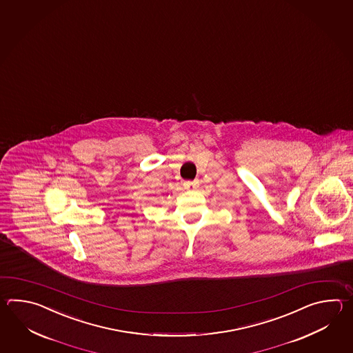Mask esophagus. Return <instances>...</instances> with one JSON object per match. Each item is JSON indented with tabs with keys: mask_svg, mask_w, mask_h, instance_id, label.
<instances>
[{
	"mask_svg": "<svg viewBox=\"0 0 353 353\" xmlns=\"http://www.w3.org/2000/svg\"><path fill=\"white\" fill-rule=\"evenodd\" d=\"M199 187V181L198 180H188L184 183V188L188 190H195L196 188Z\"/></svg>",
	"mask_w": 353,
	"mask_h": 353,
	"instance_id": "34e87169",
	"label": "esophagus"
}]
</instances>
